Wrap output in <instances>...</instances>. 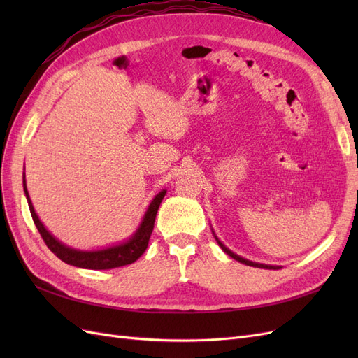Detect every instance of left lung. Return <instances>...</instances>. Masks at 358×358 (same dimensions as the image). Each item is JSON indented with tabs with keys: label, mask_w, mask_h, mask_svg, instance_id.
<instances>
[{
	"label": "left lung",
	"mask_w": 358,
	"mask_h": 358,
	"mask_svg": "<svg viewBox=\"0 0 358 358\" xmlns=\"http://www.w3.org/2000/svg\"><path fill=\"white\" fill-rule=\"evenodd\" d=\"M218 243H220V246L222 248V251L224 252H227L229 254L231 258H234V259H237V262L239 263H243V264H246V266H252V267H259V268H273V270H276V268H279V267H276V266H267V264H258V263H252V262H249V259H245V258H242V257H239V255H236V254H233L229 248H225L220 241H218Z\"/></svg>",
	"instance_id": "8db88e82"
}]
</instances>
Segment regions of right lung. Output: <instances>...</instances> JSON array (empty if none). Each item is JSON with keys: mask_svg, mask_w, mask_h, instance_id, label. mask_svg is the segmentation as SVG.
Segmentation results:
<instances>
[{"mask_svg": "<svg viewBox=\"0 0 358 358\" xmlns=\"http://www.w3.org/2000/svg\"><path fill=\"white\" fill-rule=\"evenodd\" d=\"M24 191L28 200L29 206V212L32 216V221H34L37 230L41 236V239L45 241L48 248L50 251L55 254L59 259H62L64 263L76 266V267H82V268H92V270H106V268H116V267H122L127 264H133L136 259L143 255L146 251L150 234H152L154 230V224L157 218V212L159 204L166 196V191H161L158 196L154 199V201L150 203L149 209L145 215V218L142 221V225L138 227L137 233L124 245H117L113 248H107L101 249V251H91V252H83V251H76V249L64 246L59 243L55 237H53L43 225L38 220V216L32 208V203L29 200L27 185H25V173H24Z\"/></svg>", "mask_w": 358, "mask_h": 358, "instance_id": "1", "label": "right lung"}]
</instances>
